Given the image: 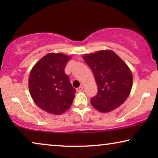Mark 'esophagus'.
<instances>
[{"instance_id": "34e87169", "label": "esophagus", "mask_w": 158, "mask_h": 158, "mask_svg": "<svg viewBox=\"0 0 158 158\" xmlns=\"http://www.w3.org/2000/svg\"><path fill=\"white\" fill-rule=\"evenodd\" d=\"M83 90V86H80V87L76 88V90H77V92H81V91H82V90Z\"/></svg>"}]
</instances>
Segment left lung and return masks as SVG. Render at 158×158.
I'll list each match as a JSON object with an SVG mask.
<instances>
[{"instance_id": "1", "label": "left lung", "mask_w": 158, "mask_h": 158, "mask_svg": "<svg viewBox=\"0 0 158 158\" xmlns=\"http://www.w3.org/2000/svg\"><path fill=\"white\" fill-rule=\"evenodd\" d=\"M94 74L98 93L90 99L94 108L108 113L119 107L130 94L133 83L130 68L114 51H97L83 56Z\"/></svg>"}]
</instances>
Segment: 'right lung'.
I'll use <instances>...</instances> for the list:
<instances>
[{
	"instance_id": "right-lung-1",
	"label": "right lung",
	"mask_w": 158,
	"mask_h": 158,
	"mask_svg": "<svg viewBox=\"0 0 158 158\" xmlns=\"http://www.w3.org/2000/svg\"><path fill=\"white\" fill-rule=\"evenodd\" d=\"M71 58L62 52L49 53L30 72V95L36 106L47 113L61 115L72 105L76 91L64 73L66 64Z\"/></svg>"
}]
</instances>
